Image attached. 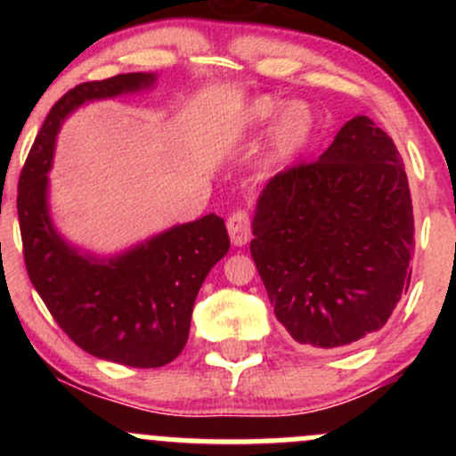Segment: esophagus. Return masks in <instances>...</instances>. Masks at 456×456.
<instances>
[{
  "label": "esophagus",
  "mask_w": 456,
  "mask_h": 456,
  "mask_svg": "<svg viewBox=\"0 0 456 456\" xmlns=\"http://www.w3.org/2000/svg\"><path fill=\"white\" fill-rule=\"evenodd\" d=\"M227 232L233 246H244L250 240V218L244 210H235L227 218Z\"/></svg>",
  "instance_id": "esophagus-1"
}]
</instances>
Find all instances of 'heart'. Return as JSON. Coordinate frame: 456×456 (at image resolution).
<instances>
[{"instance_id":"heart-1","label":"heart","mask_w":456,"mask_h":456,"mask_svg":"<svg viewBox=\"0 0 456 456\" xmlns=\"http://www.w3.org/2000/svg\"><path fill=\"white\" fill-rule=\"evenodd\" d=\"M272 122L268 154L274 162H289L306 148L315 130V115L305 101H291L282 104L274 96L253 98L242 111L244 128L257 130Z\"/></svg>"}]
</instances>
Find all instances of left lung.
Segmentation results:
<instances>
[{
    "label": "left lung",
    "mask_w": 456,
    "mask_h": 456,
    "mask_svg": "<svg viewBox=\"0 0 456 456\" xmlns=\"http://www.w3.org/2000/svg\"><path fill=\"white\" fill-rule=\"evenodd\" d=\"M253 235L250 255L294 341L334 349L378 332L411 279V195L392 139L355 115L319 160L264 186Z\"/></svg>",
    "instance_id": "left-lung-1"
}]
</instances>
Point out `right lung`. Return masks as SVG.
<instances>
[{
  "label": "right lung",
  "instance_id": "obj_1",
  "mask_svg": "<svg viewBox=\"0 0 456 456\" xmlns=\"http://www.w3.org/2000/svg\"><path fill=\"white\" fill-rule=\"evenodd\" d=\"M154 86V72H128L64 94L31 145L17 197L25 268L51 315L83 352L134 369L165 366L184 349L199 289L229 250L223 218L208 214L174 224L104 257L57 232L49 171L68 115L87 102Z\"/></svg>",
  "mask_w": 456,
  "mask_h": 456
}]
</instances>
